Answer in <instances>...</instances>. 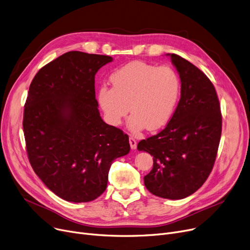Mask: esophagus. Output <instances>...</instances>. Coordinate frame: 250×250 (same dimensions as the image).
Returning <instances> with one entry per match:
<instances>
[{"label":"esophagus","mask_w":250,"mask_h":250,"mask_svg":"<svg viewBox=\"0 0 250 250\" xmlns=\"http://www.w3.org/2000/svg\"><path fill=\"white\" fill-rule=\"evenodd\" d=\"M129 141V145H130V148H132L133 150H135L137 148V141L133 138V137H129L128 139Z\"/></svg>","instance_id":"esophagus-1"}]
</instances>
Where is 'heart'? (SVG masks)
<instances>
[{"label":"heart","instance_id":"b5f03b06","mask_svg":"<svg viewBox=\"0 0 250 250\" xmlns=\"http://www.w3.org/2000/svg\"><path fill=\"white\" fill-rule=\"evenodd\" d=\"M109 80L112 88L101 87L97 98L110 125H120L128 111V127L134 133L158 129L171 118L181 89L173 68L135 61L114 71Z\"/></svg>","mask_w":250,"mask_h":250}]
</instances>
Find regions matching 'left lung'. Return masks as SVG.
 <instances>
[{"mask_svg": "<svg viewBox=\"0 0 250 250\" xmlns=\"http://www.w3.org/2000/svg\"><path fill=\"white\" fill-rule=\"evenodd\" d=\"M168 56L180 77L179 102L165 128L140 141L137 148L153 156V168L144 177L147 189L163 199L180 200L198 190L212 171L222 115L211 80L186 59Z\"/></svg>", "mask_w": 250, "mask_h": 250, "instance_id": "1", "label": "left lung"}]
</instances>
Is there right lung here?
<instances>
[{
    "instance_id": "right-lung-1",
    "label": "right lung",
    "mask_w": 250,
    "mask_h": 250,
    "mask_svg": "<svg viewBox=\"0 0 250 250\" xmlns=\"http://www.w3.org/2000/svg\"><path fill=\"white\" fill-rule=\"evenodd\" d=\"M109 56L69 51L34 76L24 105L26 152L36 175L61 199L86 203L107 187L114 159L129 152L128 136L105 124L95 75Z\"/></svg>"
}]
</instances>
